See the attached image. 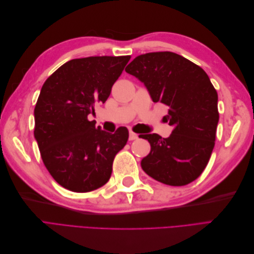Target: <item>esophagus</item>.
Returning <instances> with one entry per match:
<instances>
[{"label":"esophagus","mask_w":254,"mask_h":254,"mask_svg":"<svg viewBox=\"0 0 254 254\" xmlns=\"http://www.w3.org/2000/svg\"><path fill=\"white\" fill-rule=\"evenodd\" d=\"M136 139H137V134L132 132V131H129V140L133 141V140H136Z\"/></svg>","instance_id":"esophagus-1"}]
</instances>
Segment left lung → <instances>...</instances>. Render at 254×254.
Segmentation results:
<instances>
[{"mask_svg":"<svg viewBox=\"0 0 254 254\" xmlns=\"http://www.w3.org/2000/svg\"><path fill=\"white\" fill-rule=\"evenodd\" d=\"M125 71L144 83L153 103L170 107L166 121L174 127L166 139L142 134L150 144V152L141 161L143 171L167 186L194 181L209 162L219 120L218 95L209 76L172 52L137 56Z\"/></svg>","mask_w":254,"mask_h":254,"instance_id":"1","label":"left lung"}]
</instances>
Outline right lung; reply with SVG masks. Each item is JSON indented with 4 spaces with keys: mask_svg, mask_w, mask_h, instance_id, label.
<instances>
[{
    "mask_svg": "<svg viewBox=\"0 0 254 254\" xmlns=\"http://www.w3.org/2000/svg\"><path fill=\"white\" fill-rule=\"evenodd\" d=\"M130 56L72 59L45 80L35 107L34 135L49 173L61 187L86 193L103 187L128 129L95 127L89 114L104 104Z\"/></svg>",
    "mask_w": 254,
    "mask_h": 254,
    "instance_id": "right-lung-1",
    "label": "right lung"
}]
</instances>
